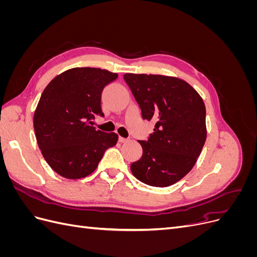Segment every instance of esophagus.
Wrapping results in <instances>:
<instances>
[{
  "label": "esophagus",
  "instance_id": "esophagus-1",
  "mask_svg": "<svg viewBox=\"0 0 257 257\" xmlns=\"http://www.w3.org/2000/svg\"><path fill=\"white\" fill-rule=\"evenodd\" d=\"M119 142L120 143H125V142H127V138H124V137L119 136Z\"/></svg>",
  "mask_w": 257,
  "mask_h": 257
}]
</instances>
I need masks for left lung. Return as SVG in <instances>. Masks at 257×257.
I'll list each match as a JSON object with an SVG mask.
<instances>
[{
  "instance_id": "obj_1",
  "label": "left lung",
  "mask_w": 257,
  "mask_h": 257,
  "mask_svg": "<svg viewBox=\"0 0 257 257\" xmlns=\"http://www.w3.org/2000/svg\"><path fill=\"white\" fill-rule=\"evenodd\" d=\"M141 107L143 119L157 121L147 141H138L143 155L132 163L139 181L165 188L189 174L206 142V107L191 85L161 75L123 76Z\"/></svg>"
}]
</instances>
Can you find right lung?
<instances>
[{"instance_id": "right-lung-1", "label": "right lung", "mask_w": 257, "mask_h": 257, "mask_svg": "<svg viewBox=\"0 0 257 257\" xmlns=\"http://www.w3.org/2000/svg\"><path fill=\"white\" fill-rule=\"evenodd\" d=\"M118 75L106 69L76 67L46 87L34 113V131L46 162L60 176L80 179L96 169L118 135L92 126L103 116L100 98Z\"/></svg>"}]
</instances>
